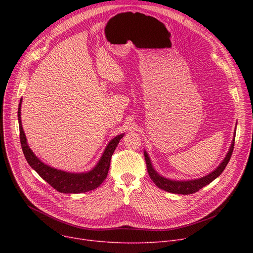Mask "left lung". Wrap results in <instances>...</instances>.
I'll return each instance as SVG.
<instances>
[{"mask_svg": "<svg viewBox=\"0 0 253 253\" xmlns=\"http://www.w3.org/2000/svg\"><path fill=\"white\" fill-rule=\"evenodd\" d=\"M235 136H236V130L234 132V138L232 140L230 150L227 153V155H225V157H224L223 160L221 161V163L216 167V169H214L213 171L210 172L209 174H207L203 177H200V178H196V179L174 180V179H169V178H166V177L160 175L154 169L148 153L143 151L145 162H147V168H148L149 175L159 189L164 190V191L172 193V194H180V195L194 194V193L198 192L200 189L204 188L205 185L209 184L211 181H213L215 178H217L222 173V171L224 170L225 166L228 165L230 159L232 157L233 150H234V143H235Z\"/></svg>", "mask_w": 253, "mask_h": 253, "instance_id": "obj_1", "label": "left lung"}]
</instances>
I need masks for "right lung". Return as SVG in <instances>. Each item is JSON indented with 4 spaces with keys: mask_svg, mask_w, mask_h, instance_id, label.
<instances>
[{
    "mask_svg": "<svg viewBox=\"0 0 253 253\" xmlns=\"http://www.w3.org/2000/svg\"><path fill=\"white\" fill-rule=\"evenodd\" d=\"M21 102L22 99H20L17 113L20 132V143L24 157L26 159V161L30 164V166L45 181H47L52 188H54L59 193L80 194L86 193L98 188L103 182V180L106 178V175H108L112 155L115 152L119 141L124 136V133L117 135L108 143L99 159V161L91 170L87 172H79V173H75V172H68L55 169L40 160L29 147L21 124Z\"/></svg>",
    "mask_w": 253,
    "mask_h": 253,
    "instance_id": "1",
    "label": "right lung"
}]
</instances>
